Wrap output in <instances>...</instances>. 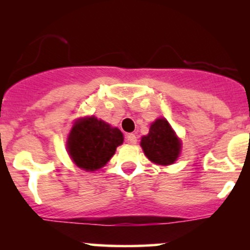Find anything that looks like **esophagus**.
I'll return each instance as SVG.
<instances>
[{
    "instance_id": "34e87169",
    "label": "esophagus",
    "mask_w": 250,
    "mask_h": 250,
    "mask_svg": "<svg viewBox=\"0 0 250 250\" xmlns=\"http://www.w3.org/2000/svg\"><path fill=\"white\" fill-rule=\"evenodd\" d=\"M125 141H127V143H129V145H136L137 137L135 136L134 134H128L127 136H125Z\"/></svg>"
}]
</instances>
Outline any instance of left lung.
I'll list each match as a JSON object with an SVG mask.
<instances>
[{"label":"left lung","instance_id":"1","mask_svg":"<svg viewBox=\"0 0 250 250\" xmlns=\"http://www.w3.org/2000/svg\"><path fill=\"white\" fill-rule=\"evenodd\" d=\"M141 147L151 162L161 166L171 165L179 157L181 143L165 119H157L141 139Z\"/></svg>","mask_w":250,"mask_h":250}]
</instances>
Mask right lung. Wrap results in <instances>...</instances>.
Returning a JSON list of instances; mask_svg holds the SVG:
<instances>
[{
	"label": "right lung",
	"mask_w": 250,
	"mask_h": 250,
	"mask_svg": "<svg viewBox=\"0 0 250 250\" xmlns=\"http://www.w3.org/2000/svg\"><path fill=\"white\" fill-rule=\"evenodd\" d=\"M122 142L123 135L120 129L91 116L80 120L71 128L68 151L77 167L94 171L111 159Z\"/></svg>",
	"instance_id": "right-lung-1"
}]
</instances>
